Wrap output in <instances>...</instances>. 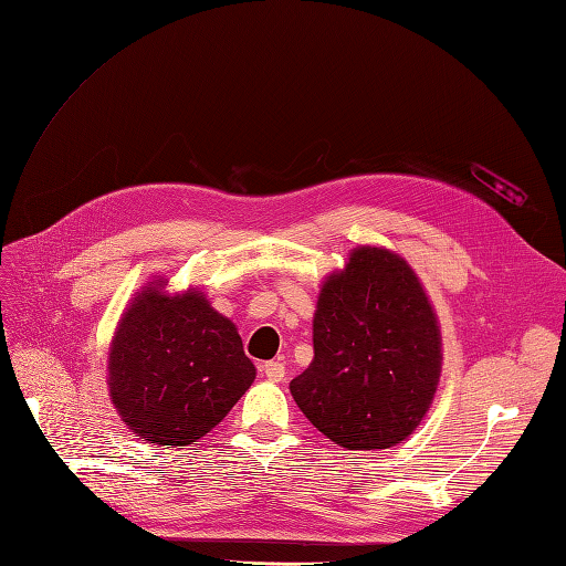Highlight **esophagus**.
Segmentation results:
<instances>
[{
    "label": "esophagus",
    "instance_id": "1",
    "mask_svg": "<svg viewBox=\"0 0 566 566\" xmlns=\"http://www.w3.org/2000/svg\"><path fill=\"white\" fill-rule=\"evenodd\" d=\"M262 373H264L266 380L281 382V380L285 378V366H283L281 361H266V364L262 366Z\"/></svg>",
    "mask_w": 566,
    "mask_h": 566
}]
</instances>
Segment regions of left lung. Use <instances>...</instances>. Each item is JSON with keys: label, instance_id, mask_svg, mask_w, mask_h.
Segmentation results:
<instances>
[{"label": "left lung", "instance_id": "8db88e82", "mask_svg": "<svg viewBox=\"0 0 566 566\" xmlns=\"http://www.w3.org/2000/svg\"><path fill=\"white\" fill-rule=\"evenodd\" d=\"M439 373V325L413 269L387 250L358 248L323 283L314 361L290 391L339 447L389 449L420 424Z\"/></svg>", "mask_w": 566, "mask_h": 566}]
</instances>
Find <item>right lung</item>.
Returning <instances> with one entry per match:
<instances>
[{"instance_id": "right-lung-1", "label": "right lung", "mask_w": 566, "mask_h": 566, "mask_svg": "<svg viewBox=\"0 0 566 566\" xmlns=\"http://www.w3.org/2000/svg\"><path fill=\"white\" fill-rule=\"evenodd\" d=\"M111 397L134 434L186 447L208 434L243 397L254 366L235 325L200 293L134 300L111 349Z\"/></svg>"}]
</instances>
